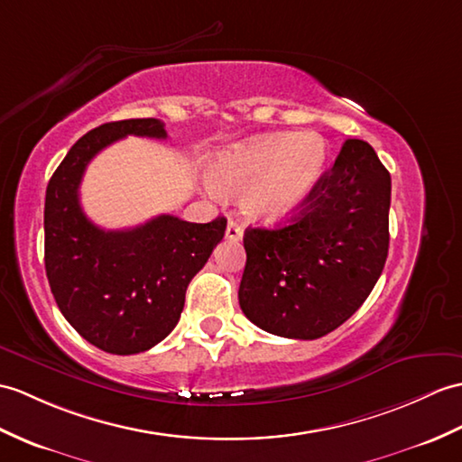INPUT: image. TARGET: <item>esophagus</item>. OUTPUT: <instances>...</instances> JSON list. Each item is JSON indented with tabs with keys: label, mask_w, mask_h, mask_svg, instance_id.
<instances>
[{
	"label": "esophagus",
	"mask_w": 462,
	"mask_h": 462,
	"mask_svg": "<svg viewBox=\"0 0 462 462\" xmlns=\"http://www.w3.org/2000/svg\"><path fill=\"white\" fill-rule=\"evenodd\" d=\"M242 226L238 222H234V220H228V226H226V238L230 240V242H240L242 240Z\"/></svg>",
	"instance_id": "esophagus-1"
}]
</instances>
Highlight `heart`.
I'll return each mask as SVG.
<instances>
[{
  "instance_id": "heart-1",
  "label": "heart",
  "mask_w": 462,
  "mask_h": 462,
  "mask_svg": "<svg viewBox=\"0 0 462 462\" xmlns=\"http://www.w3.org/2000/svg\"><path fill=\"white\" fill-rule=\"evenodd\" d=\"M328 147L317 134H277L254 139L217 157L212 187L222 195L240 197L250 218L273 224L301 208L323 180Z\"/></svg>"
}]
</instances>
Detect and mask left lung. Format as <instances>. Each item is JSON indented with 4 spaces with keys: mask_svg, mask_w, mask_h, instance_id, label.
Segmentation results:
<instances>
[{
    "mask_svg": "<svg viewBox=\"0 0 462 462\" xmlns=\"http://www.w3.org/2000/svg\"><path fill=\"white\" fill-rule=\"evenodd\" d=\"M392 179L362 139L285 226L245 228L240 307L277 337L315 340L338 328L382 275L390 245Z\"/></svg>",
    "mask_w": 462,
    "mask_h": 462,
    "instance_id": "left-lung-1",
    "label": "left lung"
}]
</instances>
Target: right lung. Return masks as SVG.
<instances>
[{
  "mask_svg": "<svg viewBox=\"0 0 462 462\" xmlns=\"http://www.w3.org/2000/svg\"><path fill=\"white\" fill-rule=\"evenodd\" d=\"M125 135L165 139L155 117L110 122L82 135L52 173L45 197V270L64 319L104 352L153 348L179 323L192 277L224 238L207 224L161 214L135 228L104 230L80 207V180L96 153Z\"/></svg>",
  "mask_w": 462,
  "mask_h": 462,
  "instance_id": "obj_1",
  "label": "right lung"
}]
</instances>
